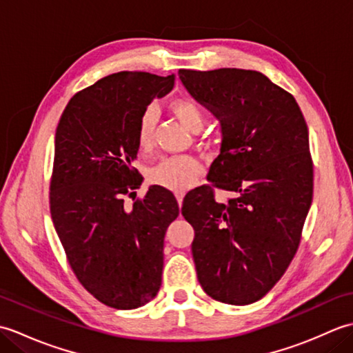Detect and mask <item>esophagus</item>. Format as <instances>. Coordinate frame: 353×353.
<instances>
[{"label":"esophagus","mask_w":353,"mask_h":353,"mask_svg":"<svg viewBox=\"0 0 353 353\" xmlns=\"http://www.w3.org/2000/svg\"><path fill=\"white\" fill-rule=\"evenodd\" d=\"M174 196H176V199H177V203H179V206H182V203H183V197H185V192H183V191H176V192H174Z\"/></svg>","instance_id":"34e87169"}]
</instances>
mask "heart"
Returning <instances> with one entry per match:
<instances>
[{
	"instance_id": "b5f03b06",
	"label": "heart",
	"mask_w": 353,
	"mask_h": 353,
	"mask_svg": "<svg viewBox=\"0 0 353 353\" xmlns=\"http://www.w3.org/2000/svg\"><path fill=\"white\" fill-rule=\"evenodd\" d=\"M171 110L174 112L179 121L191 132H199L205 124V115L199 104L188 99H181L171 103ZM157 121V112L153 106L145 109L139 118L138 142L142 148L152 145L154 127ZM201 172L200 162L192 156L167 157L150 170V181L163 188L172 191H185L196 183Z\"/></svg>"
}]
</instances>
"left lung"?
I'll use <instances>...</instances> for the list:
<instances>
[{
  "mask_svg": "<svg viewBox=\"0 0 353 353\" xmlns=\"http://www.w3.org/2000/svg\"><path fill=\"white\" fill-rule=\"evenodd\" d=\"M179 79L219 119L208 179L234 192L219 201L205 185L183 200L199 282L215 301L249 305L274 287L301 243L312 201L308 127L294 97L262 72L181 70Z\"/></svg>",
  "mask_w": 353,
  "mask_h": 353,
  "instance_id": "1",
  "label": "left lung"
}]
</instances>
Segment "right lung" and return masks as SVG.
Here are the masks:
<instances>
[{"instance_id": "1", "label": "right lung", "mask_w": 353, "mask_h": 353, "mask_svg": "<svg viewBox=\"0 0 353 353\" xmlns=\"http://www.w3.org/2000/svg\"><path fill=\"white\" fill-rule=\"evenodd\" d=\"M176 76L110 74L66 104L56 129L50 186L51 219L72 272L104 305L144 306L162 283L163 238L179 215L159 185L125 206L141 185L138 124L148 104L174 88Z\"/></svg>"}]
</instances>
